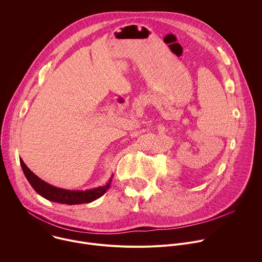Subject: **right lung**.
Listing matches in <instances>:
<instances>
[{
    "instance_id": "1",
    "label": "right lung",
    "mask_w": 262,
    "mask_h": 262,
    "mask_svg": "<svg viewBox=\"0 0 262 262\" xmlns=\"http://www.w3.org/2000/svg\"><path fill=\"white\" fill-rule=\"evenodd\" d=\"M19 161H20L23 171H24L27 180L29 181L30 185L33 187V189L43 198L50 200V201H54V202L62 203V204H70V205L81 204V203H89V202L96 200L97 198L101 197L104 193L107 191V189L111 187L112 180L114 177V176H112L105 185L97 187V188H93V189H89V190H84V191L68 190V189L55 187V186H52V185L44 182L43 180L38 178L33 171H31L29 169V167L25 164V162L23 161L21 158L19 159Z\"/></svg>"
}]
</instances>
